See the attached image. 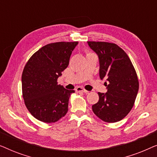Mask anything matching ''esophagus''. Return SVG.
I'll return each instance as SVG.
<instances>
[{
	"label": "esophagus",
	"instance_id": "esophagus-1",
	"mask_svg": "<svg viewBox=\"0 0 157 157\" xmlns=\"http://www.w3.org/2000/svg\"><path fill=\"white\" fill-rule=\"evenodd\" d=\"M76 92H83V93H88V91H86V90L83 89V88L80 87V86L76 88Z\"/></svg>",
	"mask_w": 157,
	"mask_h": 157
}]
</instances>
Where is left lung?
I'll list each match as a JSON object with an SVG mask.
<instances>
[{"label":"left lung","mask_w":157,"mask_h":157,"mask_svg":"<svg viewBox=\"0 0 157 157\" xmlns=\"http://www.w3.org/2000/svg\"><path fill=\"white\" fill-rule=\"evenodd\" d=\"M98 55L99 76L108 84L106 94L98 92L99 100L92 106L94 113L108 123L123 119L134 106L139 91L136 71L128 55L117 44L108 42L88 41Z\"/></svg>","instance_id":"left-lung-1"}]
</instances>
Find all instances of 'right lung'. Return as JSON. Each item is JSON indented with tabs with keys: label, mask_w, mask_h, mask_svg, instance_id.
Here are the masks:
<instances>
[{
	"label": "right lung",
	"mask_w": 157,
	"mask_h": 157,
	"mask_svg": "<svg viewBox=\"0 0 157 157\" xmlns=\"http://www.w3.org/2000/svg\"><path fill=\"white\" fill-rule=\"evenodd\" d=\"M78 42H56L36 51L23 71L22 93L25 106L33 117L53 123L68 111V99L74 90L59 85L57 79L67 68Z\"/></svg>",
	"instance_id": "1"
}]
</instances>
